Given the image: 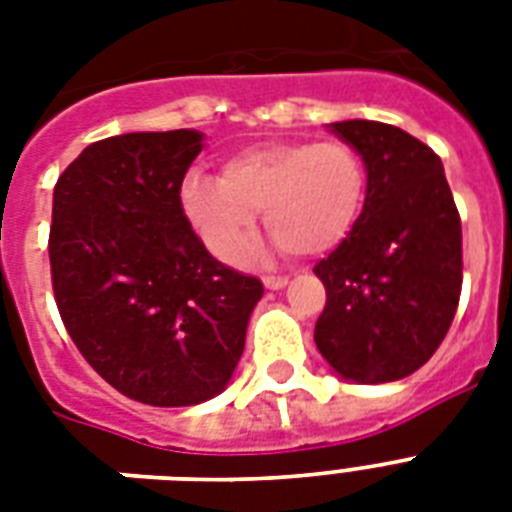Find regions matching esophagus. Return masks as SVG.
Listing matches in <instances>:
<instances>
[{"instance_id":"obj_1","label":"esophagus","mask_w":512,"mask_h":512,"mask_svg":"<svg viewBox=\"0 0 512 512\" xmlns=\"http://www.w3.org/2000/svg\"><path fill=\"white\" fill-rule=\"evenodd\" d=\"M287 281H289V276H263V284L268 289L287 287Z\"/></svg>"}]
</instances>
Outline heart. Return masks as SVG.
Here are the masks:
<instances>
[{
    "mask_svg": "<svg viewBox=\"0 0 512 512\" xmlns=\"http://www.w3.org/2000/svg\"><path fill=\"white\" fill-rule=\"evenodd\" d=\"M366 164L345 140H265L231 154L223 177L188 172L180 204L217 260H236L255 236L257 209L292 255H324L356 225Z\"/></svg>",
    "mask_w": 512,
    "mask_h": 512,
    "instance_id": "obj_1",
    "label": "heart"
}]
</instances>
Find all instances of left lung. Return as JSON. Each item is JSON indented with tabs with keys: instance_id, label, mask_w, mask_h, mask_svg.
I'll return each mask as SVG.
<instances>
[{
	"instance_id": "1",
	"label": "left lung",
	"mask_w": 512,
	"mask_h": 512,
	"mask_svg": "<svg viewBox=\"0 0 512 512\" xmlns=\"http://www.w3.org/2000/svg\"><path fill=\"white\" fill-rule=\"evenodd\" d=\"M332 132L364 159L366 199L353 231L313 268L327 287L313 340L345 380H401L436 353L457 313L460 212L422 140L366 119Z\"/></svg>"
}]
</instances>
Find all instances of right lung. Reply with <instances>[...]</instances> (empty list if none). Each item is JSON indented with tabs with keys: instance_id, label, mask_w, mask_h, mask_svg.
<instances>
[{
	"instance_id": "right-lung-1",
	"label": "right lung",
	"mask_w": 512,
	"mask_h": 512,
	"mask_svg": "<svg viewBox=\"0 0 512 512\" xmlns=\"http://www.w3.org/2000/svg\"><path fill=\"white\" fill-rule=\"evenodd\" d=\"M201 132L98 140L52 193L50 271L60 319L87 364L127 398L193 406L239 364L255 276L217 263L193 233L180 185Z\"/></svg>"
}]
</instances>
